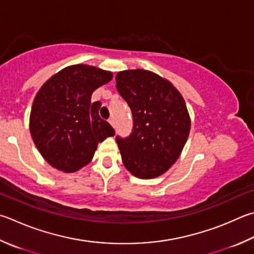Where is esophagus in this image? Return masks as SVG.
<instances>
[{
	"instance_id": "obj_1",
	"label": "esophagus",
	"mask_w": 254,
	"mask_h": 254,
	"mask_svg": "<svg viewBox=\"0 0 254 254\" xmlns=\"http://www.w3.org/2000/svg\"><path fill=\"white\" fill-rule=\"evenodd\" d=\"M109 123L111 124L112 127H114V119H113V118H110V119H109Z\"/></svg>"
}]
</instances>
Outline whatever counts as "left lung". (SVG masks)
Masks as SVG:
<instances>
[{
	"instance_id": "obj_1",
	"label": "left lung",
	"mask_w": 254,
	"mask_h": 254,
	"mask_svg": "<svg viewBox=\"0 0 254 254\" xmlns=\"http://www.w3.org/2000/svg\"><path fill=\"white\" fill-rule=\"evenodd\" d=\"M115 80L133 117L130 136H117L124 167L140 179L160 177L178 160L190 133L186 101L171 82L151 71H121Z\"/></svg>"
}]
</instances>
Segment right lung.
Returning <instances> with one entry per match:
<instances>
[{
	"mask_svg": "<svg viewBox=\"0 0 254 254\" xmlns=\"http://www.w3.org/2000/svg\"><path fill=\"white\" fill-rule=\"evenodd\" d=\"M102 68L75 64L62 68L41 86L30 114V132L44 160L72 173L91 162L99 142L115 134L100 118L92 93L112 80Z\"/></svg>",
	"mask_w": 254,
	"mask_h": 254,
	"instance_id": "add662e5",
	"label": "right lung"
}]
</instances>
